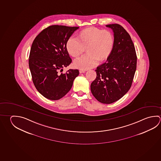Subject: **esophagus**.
I'll use <instances>...</instances> for the list:
<instances>
[{
	"label": "esophagus",
	"instance_id": "obj_1",
	"mask_svg": "<svg viewBox=\"0 0 161 161\" xmlns=\"http://www.w3.org/2000/svg\"><path fill=\"white\" fill-rule=\"evenodd\" d=\"M80 73V74H82V73H85L86 71H84V70H81V69H80L79 71Z\"/></svg>",
	"mask_w": 161,
	"mask_h": 161
}]
</instances>
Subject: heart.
I'll list each match as a JSON object with an SVG mask.
<instances>
[{
	"mask_svg": "<svg viewBox=\"0 0 161 161\" xmlns=\"http://www.w3.org/2000/svg\"><path fill=\"white\" fill-rule=\"evenodd\" d=\"M114 45V37L111 31L91 27L80 31L77 38L69 37L65 46L73 57H79L86 48L87 54L75 60L74 65L80 69H88L95 67L98 62L107 59Z\"/></svg>",
	"mask_w": 161,
	"mask_h": 161,
	"instance_id": "1",
	"label": "heart"
}]
</instances>
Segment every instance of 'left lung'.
<instances>
[{
	"instance_id": "obj_1",
	"label": "left lung",
	"mask_w": 161,
	"mask_h": 161,
	"mask_svg": "<svg viewBox=\"0 0 161 161\" xmlns=\"http://www.w3.org/2000/svg\"><path fill=\"white\" fill-rule=\"evenodd\" d=\"M114 33V45L107 61L97 67V77L90 85L99 102L110 104L130 90L135 74L137 57L130 34L117 24L106 25Z\"/></svg>"
}]
</instances>
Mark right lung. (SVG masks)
Returning <instances> with one entry per match:
<instances>
[{"label": "right lung", "mask_w": 161, "mask_h": 161, "mask_svg": "<svg viewBox=\"0 0 161 161\" xmlns=\"http://www.w3.org/2000/svg\"><path fill=\"white\" fill-rule=\"evenodd\" d=\"M79 27L52 25L36 37L31 45L29 66L38 92L50 100L62 98L70 90L78 69L60 74L72 62L66 42Z\"/></svg>", "instance_id": "right-lung-1"}]
</instances>
